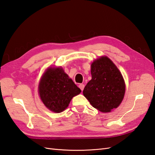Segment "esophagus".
Returning a JSON list of instances; mask_svg holds the SVG:
<instances>
[{
  "label": "esophagus",
  "instance_id": "esophagus-1",
  "mask_svg": "<svg viewBox=\"0 0 155 155\" xmlns=\"http://www.w3.org/2000/svg\"><path fill=\"white\" fill-rule=\"evenodd\" d=\"M78 87H79V88H80L82 91L84 90V84H80L78 85Z\"/></svg>",
  "mask_w": 155,
  "mask_h": 155
}]
</instances>
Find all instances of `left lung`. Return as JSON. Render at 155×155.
Wrapping results in <instances>:
<instances>
[{"mask_svg":"<svg viewBox=\"0 0 155 155\" xmlns=\"http://www.w3.org/2000/svg\"><path fill=\"white\" fill-rule=\"evenodd\" d=\"M92 80L83 90L84 97L94 108L110 112L121 104L125 83L118 69L107 57H101L91 65Z\"/></svg>","mask_w":155,"mask_h":155,"instance_id":"8db88e82","label":"left lung"}]
</instances>
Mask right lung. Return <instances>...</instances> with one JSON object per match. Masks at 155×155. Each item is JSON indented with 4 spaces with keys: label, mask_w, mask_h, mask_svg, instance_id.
Returning a JSON list of instances; mask_svg holds the SVG:
<instances>
[{
    "label": "right lung",
    "mask_w": 155,
    "mask_h": 155,
    "mask_svg": "<svg viewBox=\"0 0 155 155\" xmlns=\"http://www.w3.org/2000/svg\"><path fill=\"white\" fill-rule=\"evenodd\" d=\"M73 81L62 68H48L38 86V92L43 104L54 113H61L68 107L74 96L81 93Z\"/></svg>",
    "instance_id": "obj_1"
}]
</instances>
